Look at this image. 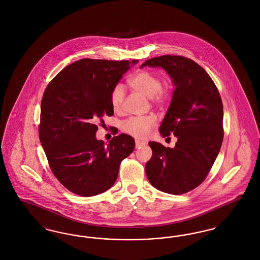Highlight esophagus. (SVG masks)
<instances>
[{
  "instance_id": "esophagus-1",
  "label": "esophagus",
  "mask_w": 260,
  "mask_h": 260,
  "mask_svg": "<svg viewBox=\"0 0 260 260\" xmlns=\"http://www.w3.org/2000/svg\"><path fill=\"white\" fill-rule=\"evenodd\" d=\"M145 142H143V141H140V140H138V139H136V148H140V147H142V146H145Z\"/></svg>"
}]
</instances>
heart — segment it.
<instances>
[{"label":"heart","mask_w":260,"mask_h":260,"mask_svg":"<svg viewBox=\"0 0 260 260\" xmlns=\"http://www.w3.org/2000/svg\"><path fill=\"white\" fill-rule=\"evenodd\" d=\"M128 85L136 91L151 99L152 103L161 106L169 102L172 98L171 91L161 87V78L153 72L142 70L137 72L128 80ZM124 99V87L117 85L110 93V103L114 111H119ZM152 117H131L122 123L124 133L138 138H143L155 126Z\"/></svg>","instance_id":"1"}]
</instances>
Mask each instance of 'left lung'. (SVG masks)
<instances>
[{"mask_svg":"<svg viewBox=\"0 0 260 260\" xmlns=\"http://www.w3.org/2000/svg\"><path fill=\"white\" fill-rule=\"evenodd\" d=\"M143 66L161 67L175 89L160 133L177 137L174 148L151 141L146 162L148 180L158 190L181 195L198 187L210 173L222 144L223 105L210 75L198 63L180 55H161Z\"/></svg>","mask_w":260,"mask_h":260,"instance_id":"8db88e82","label":"left lung"}]
</instances>
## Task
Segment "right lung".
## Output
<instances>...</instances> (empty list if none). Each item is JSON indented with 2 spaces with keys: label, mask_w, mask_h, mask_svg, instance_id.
<instances>
[{
  "label": "right lung",
  "mask_w": 260,
  "mask_h": 260,
  "mask_svg": "<svg viewBox=\"0 0 260 260\" xmlns=\"http://www.w3.org/2000/svg\"><path fill=\"white\" fill-rule=\"evenodd\" d=\"M137 60L84 58L66 66L44 92L39 137L50 170L72 193L90 197L115 183L121 161L135 149V139L121 134L105 145L98 124L112 116L110 93Z\"/></svg>",
  "instance_id": "add662e5"
}]
</instances>
